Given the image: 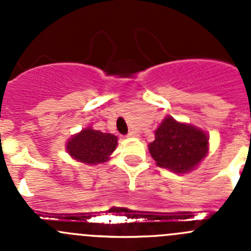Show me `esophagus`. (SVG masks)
Wrapping results in <instances>:
<instances>
[{"label": "esophagus", "mask_w": 251, "mask_h": 251, "mask_svg": "<svg viewBox=\"0 0 251 251\" xmlns=\"http://www.w3.org/2000/svg\"><path fill=\"white\" fill-rule=\"evenodd\" d=\"M128 137H131V138L138 137V133L135 132V131H130V132H128Z\"/></svg>", "instance_id": "34e87169"}]
</instances>
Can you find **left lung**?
Segmentation results:
<instances>
[{"label": "left lung", "mask_w": 251, "mask_h": 251, "mask_svg": "<svg viewBox=\"0 0 251 251\" xmlns=\"http://www.w3.org/2000/svg\"><path fill=\"white\" fill-rule=\"evenodd\" d=\"M149 143L151 158L159 168L176 174L194 170L209 153V136L201 128L166 116Z\"/></svg>", "instance_id": "left-lung-1"}]
</instances>
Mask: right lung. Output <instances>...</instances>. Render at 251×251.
<instances>
[{
	"instance_id": "add662e5",
	"label": "right lung",
	"mask_w": 251,
	"mask_h": 251,
	"mask_svg": "<svg viewBox=\"0 0 251 251\" xmlns=\"http://www.w3.org/2000/svg\"><path fill=\"white\" fill-rule=\"evenodd\" d=\"M118 146V137L113 133L93 130L92 126L82 128L67 141L68 154L76 161L86 165L105 163Z\"/></svg>"
}]
</instances>
